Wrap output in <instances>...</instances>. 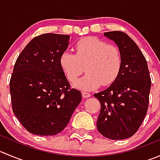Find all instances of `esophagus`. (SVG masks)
Returning <instances> with one entry per match:
<instances>
[{"label":"esophagus","mask_w":160,"mask_h":160,"mask_svg":"<svg viewBox=\"0 0 160 160\" xmlns=\"http://www.w3.org/2000/svg\"><path fill=\"white\" fill-rule=\"evenodd\" d=\"M82 96H83V98H88L90 97V93H88V92H82Z\"/></svg>","instance_id":"obj_1"}]
</instances>
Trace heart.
Returning <instances> with one entry per match:
<instances>
[{
  "instance_id": "heart-1",
  "label": "heart",
  "mask_w": 160,
  "mask_h": 160,
  "mask_svg": "<svg viewBox=\"0 0 160 160\" xmlns=\"http://www.w3.org/2000/svg\"><path fill=\"white\" fill-rule=\"evenodd\" d=\"M75 54L64 52L59 59L61 69L70 82L77 80L85 67L87 74L73 86L90 91L110 85L117 79L122 65L119 49L94 37H86L75 45Z\"/></svg>"
}]
</instances>
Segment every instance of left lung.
I'll use <instances>...</instances> for the list:
<instances>
[{
  "mask_svg": "<svg viewBox=\"0 0 160 160\" xmlns=\"http://www.w3.org/2000/svg\"><path fill=\"white\" fill-rule=\"evenodd\" d=\"M104 35L118 47L122 65L110 87L94 94L101 105L97 128L106 138L125 139L137 132L146 117L151 79L146 58L127 34L114 31Z\"/></svg>",
  "mask_w": 160,
  "mask_h": 160,
  "instance_id": "1",
  "label": "left lung"
}]
</instances>
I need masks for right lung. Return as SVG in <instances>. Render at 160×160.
<instances>
[{
	"label": "right lung",
	"instance_id": "obj_1",
	"mask_svg": "<svg viewBox=\"0 0 160 160\" xmlns=\"http://www.w3.org/2000/svg\"><path fill=\"white\" fill-rule=\"evenodd\" d=\"M70 38L53 33L35 37L14 64L10 80L13 112L34 135L62 132L81 101V92L70 88L59 64Z\"/></svg>",
	"mask_w": 160,
	"mask_h": 160
}]
</instances>
